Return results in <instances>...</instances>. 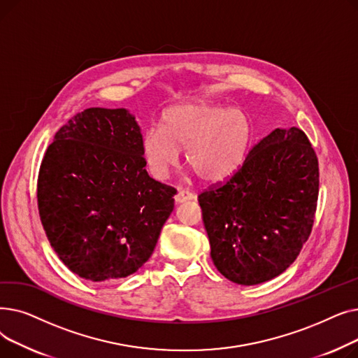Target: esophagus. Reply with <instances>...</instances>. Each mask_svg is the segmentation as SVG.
I'll list each match as a JSON object with an SVG mask.
<instances>
[{"instance_id": "esophagus-1", "label": "esophagus", "mask_w": 358, "mask_h": 358, "mask_svg": "<svg viewBox=\"0 0 358 358\" xmlns=\"http://www.w3.org/2000/svg\"><path fill=\"white\" fill-rule=\"evenodd\" d=\"M193 199H196V194L192 193V192H189V190H178V193H177L176 197H174V200H176L177 204L184 203V201H189V200H193Z\"/></svg>"}]
</instances>
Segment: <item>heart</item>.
Returning a JSON list of instances; mask_svg holds the SVG:
<instances>
[{
  "label": "heart",
  "instance_id": "heart-1",
  "mask_svg": "<svg viewBox=\"0 0 358 358\" xmlns=\"http://www.w3.org/2000/svg\"><path fill=\"white\" fill-rule=\"evenodd\" d=\"M161 127L148 129L141 142L142 157L152 177L166 178L178 165L180 149L185 162L204 181L232 177L252 146L254 127L239 108L213 103L171 106L161 115Z\"/></svg>",
  "mask_w": 358,
  "mask_h": 358
}]
</instances>
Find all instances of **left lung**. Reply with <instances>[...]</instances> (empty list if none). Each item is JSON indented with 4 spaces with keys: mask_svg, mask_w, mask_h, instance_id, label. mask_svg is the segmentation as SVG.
<instances>
[{
    "mask_svg": "<svg viewBox=\"0 0 358 358\" xmlns=\"http://www.w3.org/2000/svg\"><path fill=\"white\" fill-rule=\"evenodd\" d=\"M317 193V158L302 130L261 139L229 180L199 196L219 273L254 286L289 268L310 235Z\"/></svg>",
    "mask_w": 358,
    "mask_h": 358,
    "instance_id": "8db88e82",
    "label": "left lung"
}]
</instances>
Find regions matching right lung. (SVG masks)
Returning <instances> with one entry per match:
<instances>
[{"instance_id": "1", "label": "right lung", "mask_w": 358, "mask_h": 358, "mask_svg": "<svg viewBox=\"0 0 358 358\" xmlns=\"http://www.w3.org/2000/svg\"><path fill=\"white\" fill-rule=\"evenodd\" d=\"M126 108L91 107L56 131L37 180L50 247L91 281L124 278L152 255L176 189L150 178Z\"/></svg>"}]
</instances>
